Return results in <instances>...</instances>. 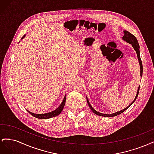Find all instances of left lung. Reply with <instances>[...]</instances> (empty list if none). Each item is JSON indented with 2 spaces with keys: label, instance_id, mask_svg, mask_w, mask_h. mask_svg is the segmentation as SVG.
I'll return each mask as SVG.
<instances>
[{
  "label": "left lung",
  "instance_id": "8db88e82",
  "mask_svg": "<svg viewBox=\"0 0 154 154\" xmlns=\"http://www.w3.org/2000/svg\"><path fill=\"white\" fill-rule=\"evenodd\" d=\"M124 36H123V40L127 42L132 44V47L134 48V50L136 51V52L137 53V58H138V60H139V66H140V75L142 77V75H143V64H142V62H141V57H140V51H139V43H138V41L137 40V38H136V36H135L134 35H133L132 34L130 33V32L127 31L125 30L124 31ZM139 87H140V86H139L138 87V89H137V94L136 96V97H135V99L131 103H130L127 107H126L125 109L120 110L119 112H116L115 113H113V114H102V113H100V112H97L96 110H95L94 109L92 108L91 105L90 104L89 101H88V99L87 98V103L88 105V106L90 107V109H91V110L94 112V114H96V115H98L100 116H103V117H106V118H110V117H114V116H118L119 114L123 113L124 111H125L126 110H127L128 107L131 105L134 102L136 101V100L137 99V97L138 96V94H139Z\"/></svg>",
  "mask_w": 154,
  "mask_h": 154
}]
</instances>
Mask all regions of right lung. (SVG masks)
Segmentation results:
<instances>
[{
  "label": "right lung",
  "instance_id": "obj_1",
  "mask_svg": "<svg viewBox=\"0 0 154 154\" xmlns=\"http://www.w3.org/2000/svg\"><path fill=\"white\" fill-rule=\"evenodd\" d=\"M26 35H24L22 37V40L24 38ZM66 94L65 95V97L64 98L63 100V101L62 102L61 105H60L58 108L54 110H53L52 112H48V113H45V114H34V113H32L31 112H29V110L27 111L28 112L32 115V116H34V117L35 118H37L38 119H49V118H53V117H55V116H57L58 115H59L60 113H61V112L62 111L63 107H64V105L65 104H66Z\"/></svg>",
  "mask_w": 154,
  "mask_h": 154
}]
</instances>
